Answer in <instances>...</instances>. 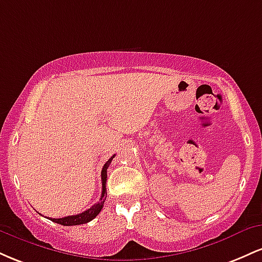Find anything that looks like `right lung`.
I'll return each instance as SVG.
<instances>
[{"label":"right lung","instance_id":"add662e5","mask_svg":"<svg viewBox=\"0 0 262 262\" xmlns=\"http://www.w3.org/2000/svg\"><path fill=\"white\" fill-rule=\"evenodd\" d=\"M114 155L112 158L108 160L106 164H104L103 169H102L101 172V180H102V193H101V198L97 203H95L91 208H89L85 212L80 213V214L76 215H69V217H64V218H49L50 221L55 222V223L61 224V225H80V224H86L89 222H91L93 218L97 217V214H100L102 207H103L104 201H106L107 197V191H106V182H107V169L110 167L111 161L113 160Z\"/></svg>","mask_w":262,"mask_h":262}]
</instances>
